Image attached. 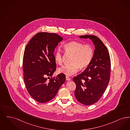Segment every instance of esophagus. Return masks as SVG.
Returning a JSON list of instances; mask_svg holds the SVG:
<instances>
[{"mask_svg": "<svg viewBox=\"0 0 130 130\" xmlns=\"http://www.w3.org/2000/svg\"><path fill=\"white\" fill-rule=\"evenodd\" d=\"M66 79L67 80H71V79L69 77H68V76H66Z\"/></svg>", "mask_w": 130, "mask_h": 130, "instance_id": "1", "label": "esophagus"}]
</instances>
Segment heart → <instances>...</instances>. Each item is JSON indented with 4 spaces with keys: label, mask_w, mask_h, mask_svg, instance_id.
<instances>
[{
    "label": "heart",
    "mask_w": 130,
    "mask_h": 130,
    "mask_svg": "<svg viewBox=\"0 0 130 130\" xmlns=\"http://www.w3.org/2000/svg\"><path fill=\"white\" fill-rule=\"evenodd\" d=\"M64 48L68 54H72L70 64H67L59 68L58 71L60 73L70 76L78 72L79 68L84 70L88 68L92 62L94 55V49L92 45L71 41L64 45ZM54 61L57 64H62L63 57L62 51L58 48L54 53Z\"/></svg>",
    "instance_id": "heart-1"
}]
</instances>
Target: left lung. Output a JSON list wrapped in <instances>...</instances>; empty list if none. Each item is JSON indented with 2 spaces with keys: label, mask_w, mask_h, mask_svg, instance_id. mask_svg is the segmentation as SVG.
Segmentation results:
<instances>
[{
  "label": "left lung",
  "mask_w": 130,
  "mask_h": 130,
  "mask_svg": "<svg viewBox=\"0 0 130 130\" xmlns=\"http://www.w3.org/2000/svg\"><path fill=\"white\" fill-rule=\"evenodd\" d=\"M79 38H89L95 47L93 59L85 71L74 77L76 85L75 96L80 103L89 105L101 98L110 80L111 60L107 48L95 35H85Z\"/></svg>",
  "instance_id": "8db88e82"
}]
</instances>
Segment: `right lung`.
<instances>
[{
    "label": "right lung",
    "instance_id": "right-lung-1",
    "mask_svg": "<svg viewBox=\"0 0 130 130\" xmlns=\"http://www.w3.org/2000/svg\"><path fill=\"white\" fill-rule=\"evenodd\" d=\"M62 38L56 34L39 32L29 41L23 55L24 80L29 94L36 101L51 100L66 80V76L52 75L56 69L53 52Z\"/></svg>",
    "mask_w": 130,
    "mask_h": 130
}]
</instances>
